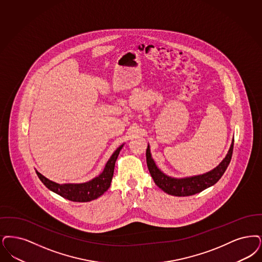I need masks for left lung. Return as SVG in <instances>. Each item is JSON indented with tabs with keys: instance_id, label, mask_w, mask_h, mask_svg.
I'll return each mask as SVG.
<instances>
[{
	"instance_id": "obj_1",
	"label": "left lung",
	"mask_w": 262,
	"mask_h": 262,
	"mask_svg": "<svg viewBox=\"0 0 262 262\" xmlns=\"http://www.w3.org/2000/svg\"><path fill=\"white\" fill-rule=\"evenodd\" d=\"M233 147L234 139L226 157L223 159V161L216 168H213L209 172L191 178H172L166 176L157 168L151 157L150 148L148 145L146 150L147 167L155 184L164 192L178 197L191 196L202 192L205 189L209 188L220 180L230 164L231 158L233 154Z\"/></svg>"
}]
</instances>
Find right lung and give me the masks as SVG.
Returning a JSON list of instances; mask_svg holds the SVG:
<instances>
[{
    "mask_svg": "<svg viewBox=\"0 0 262 262\" xmlns=\"http://www.w3.org/2000/svg\"><path fill=\"white\" fill-rule=\"evenodd\" d=\"M122 147L123 145L119 147L113 153V155L107 162L104 170L97 178H94L93 180L85 183L58 184L45 178L37 170L36 173L47 188L52 190L53 192L58 194L63 198L70 200L72 202H90L100 197L110 187L114 173L116 160Z\"/></svg>",
    "mask_w": 262,
    "mask_h": 262,
    "instance_id": "obj_1",
    "label": "right lung"
}]
</instances>
